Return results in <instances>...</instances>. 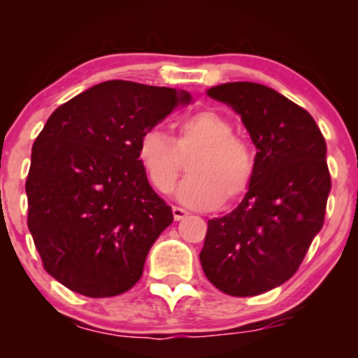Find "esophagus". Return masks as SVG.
<instances>
[{"label":"esophagus","mask_w":358,"mask_h":358,"mask_svg":"<svg viewBox=\"0 0 358 358\" xmlns=\"http://www.w3.org/2000/svg\"><path fill=\"white\" fill-rule=\"evenodd\" d=\"M171 210H173L175 220H182V219H185V217L188 215V212L183 210V208H180V207H173V208H171Z\"/></svg>","instance_id":"34e87169"}]
</instances>
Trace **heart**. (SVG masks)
<instances>
[{
	"label": "heart",
	"mask_w": 358,
	"mask_h": 358,
	"mask_svg": "<svg viewBox=\"0 0 358 358\" xmlns=\"http://www.w3.org/2000/svg\"><path fill=\"white\" fill-rule=\"evenodd\" d=\"M173 141L159 127H148L138 139L136 156L158 192L173 188L182 170V156L196 150L188 165L190 176L176 188L175 196L190 208H213L234 202L249 190L256 171V155L245 139L234 136L232 121L215 110L185 116L176 122Z\"/></svg>",
	"instance_id": "heart-1"
}]
</instances>
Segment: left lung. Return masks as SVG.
Listing matches in <instances>:
<instances>
[{"instance_id":"obj_1","label":"left lung","mask_w":358,"mask_h":358,"mask_svg":"<svg viewBox=\"0 0 358 358\" xmlns=\"http://www.w3.org/2000/svg\"><path fill=\"white\" fill-rule=\"evenodd\" d=\"M207 94L239 114L257 153L242 202L208 220L200 262L222 293L256 296L293 276L322 231L331 188L327 143L308 110L266 85L227 82Z\"/></svg>"}]
</instances>
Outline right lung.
<instances>
[{
	"instance_id": "right-lung-1",
	"label": "right lung",
	"mask_w": 358,
	"mask_h": 358,
	"mask_svg": "<svg viewBox=\"0 0 358 358\" xmlns=\"http://www.w3.org/2000/svg\"><path fill=\"white\" fill-rule=\"evenodd\" d=\"M187 90L108 80L57 108L31 148L28 229L47 273L89 298L126 293L173 222L136 156L138 139Z\"/></svg>"
}]
</instances>
